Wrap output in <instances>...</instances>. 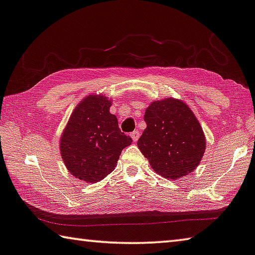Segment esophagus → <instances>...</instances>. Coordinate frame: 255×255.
<instances>
[{
  "instance_id": "1",
  "label": "esophagus",
  "mask_w": 255,
  "mask_h": 255,
  "mask_svg": "<svg viewBox=\"0 0 255 255\" xmlns=\"http://www.w3.org/2000/svg\"><path fill=\"white\" fill-rule=\"evenodd\" d=\"M139 136H140V133H139V131H138V130H133L131 132L130 137H131V139H132L133 143H136V141L138 140V138H139Z\"/></svg>"
}]
</instances>
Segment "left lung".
Listing matches in <instances>:
<instances>
[{"label": "left lung", "instance_id": "obj_1", "mask_svg": "<svg viewBox=\"0 0 255 255\" xmlns=\"http://www.w3.org/2000/svg\"><path fill=\"white\" fill-rule=\"evenodd\" d=\"M146 129L137 146L157 174L176 180L200 164L206 137L195 114L183 101L165 98L145 111Z\"/></svg>", "mask_w": 255, "mask_h": 255}]
</instances>
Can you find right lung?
I'll return each mask as SVG.
<instances>
[{"instance_id":"1","label":"right lung","mask_w":255,"mask_h":255,"mask_svg":"<svg viewBox=\"0 0 255 255\" xmlns=\"http://www.w3.org/2000/svg\"><path fill=\"white\" fill-rule=\"evenodd\" d=\"M111 100L102 94L82 99L60 136L59 148L68 172L86 183L105 179L117 166L122 150L131 138L120 131L110 114Z\"/></svg>"}]
</instances>
